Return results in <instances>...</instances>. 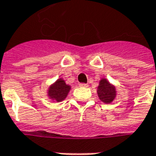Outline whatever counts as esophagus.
<instances>
[{
  "instance_id": "34e87169",
  "label": "esophagus",
  "mask_w": 156,
  "mask_h": 156,
  "mask_svg": "<svg viewBox=\"0 0 156 156\" xmlns=\"http://www.w3.org/2000/svg\"><path fill=\"white\" fill-rule=\"evenodd\" d=\"M79 86H80V87H87L88 85L86 84V83H80V84H79Z\"/></svg>"
}]
</instances>
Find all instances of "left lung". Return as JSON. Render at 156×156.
<instances>
[{"instance_id": "obj_1", "label": "left lung", "mask_w": 156, "mask_h": 156, "mask_svg": "<svg viewBox=\"0 0 156 156\" xmlns=\"http://www.w3.org/2000/svg\"><path fill=\"white\" fill-rule=\"evenodd\" d=\"M98 96L102 102L105 104H110L116 97V90L115 86L110 84L107 79H101L98 87Z\"/></svg>"}]
</instances>
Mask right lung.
Listing matches in <instances>:
<instances>
[{"instance_id": "1", "label": "right lung", "mask_w": 156, "mask_h": 156, "mask_svg": "<svg viewBox=\"0 0 156 156\" xmlns=\"http://www.w3.org/2000/svg\"><path fill=\"white\" fill-rule=\"evenodd\" d=\"M70 86L66 84L62 78H59L49 87L47 90V95L49 98L52 100L61 102L66 98L68 93L70 91Z\"/></svg>"}]
</instances>
